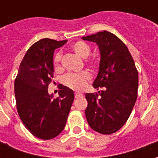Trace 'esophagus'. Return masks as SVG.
Returning <instances> with one entry per match:
<instances>
[{"instance_id":"esophagus-1","label":"esophagus","mask_w":158,"mask_h":158,"mask_svg":"<svg viewBox=\"0 0 158 158\" xmlns=\"http://www.w3.org/2000/svg\"><path fill=\"white\" fill-rule=\"evenodd\" d=\"M82 96L83 95L81 93H75V94H74V97H75V98H79V97H80V96Z\"/></svg>"}]
</instances>
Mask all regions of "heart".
<instances>
[{"label":"heart","mask_w":158,"mask_h":158,"mask_svg":"<svg viewBox=\"0 0 158 158\" xmlns=\"http://www.w3.org/2000/svg\"><path fill=\"white\" fill-rule=\"evenodd\" d=\"M72 51L76 55L81 57V58H86L90 53V47L88 44L82 40L74 42L71 46ZM61 58L62 55L60 52H56L53 59H52V65L53 69L56 73H59L62 71V66H61ZM85 62L87 65L92 69H95L99 64L98 60L96 57H88L85 59ZM91 76L89 73L86 71L77 73H69L63 78V85L70 89H76V90H80V89H85L87 85V84L89 81Z\"/></svg>","instance_id":"obj_1"}]
</instances>
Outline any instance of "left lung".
I'll list each match as a JSON object with an SVG mask.
<instances>
[{"label": "left lung", "instance_id": "left-lung-1", "mask_svg": "<svg viewBox=\"0 0 158 158\" xmlns=\"http://www.w3.org/2000/svg\"><path fill=\"white\" fill-rule=\"evenodd\" d=\"M96 42L101 52L98 75L93 87L102 90L86 93L85 109L90 128L102 135L118 131L129 118L138 92V71L128 47L108 31L83 37Z\"/></svg>", "mask_w": 158, "mask_h": 158}]
</instances>
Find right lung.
I'll use <instances>...</instances> for the list:
<instances>
[{"instance_id": "right-lung-1", "label": "right lung", "mask_w": 158, "mask_h": 158, "mask_svg": "<svg viewBox=\"0 0 158 158\" xmlns=\"http://www.w3.org/2000/svg\"><path fill=\"white\" fill-rule=\"evenodd\" d=\"M67 41L45 38L33 44L23 59L14 82L19 117L29 132L40 139H53L62 132L74 99L73 91L63 85L58 97L48 94L54 72V50Z\"/></svg>"}]
</instances>
